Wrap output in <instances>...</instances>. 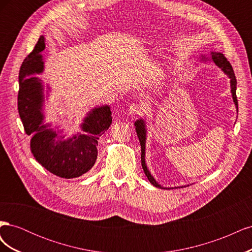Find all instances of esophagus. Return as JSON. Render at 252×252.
<instances>
[{
    "label": "esophagus",
    "mask_w": 252,
    "mask_h": 252,
    "mask_svg": "<svg viewBox=\"0 0 252 252\" xmlns=\"http://www.w3.org/2000/svg\"><path fill=\"white\" fill-rule=\"evenodd\" d=\"M144 112V107L140 104H131L128 108V113L130 116H135V114H142Z\"/></svg>",
    "instance_id": "34e87169"
}]
</instances>
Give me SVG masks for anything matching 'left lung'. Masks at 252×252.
Masks as SVG:
<instances>
[{
	"label": "left lung",
	"mask_w": 252,
	"mask_h": 252,
	"mask_svg": "<svg viewBox=\"0 0 252 252\" xmlns=\"http://www.w3.org/2000/svg\"><path fill=\"white\" fill-rule=\"evenodd\" d=\"M211 60L212 62L215 63L219 68H220L224 71V73L227 75L228 78L230 79V88H231V94H232V98H233V102L235 104V107H236V111H238V98H236V79H235V75L232 69V66L230 65L229 61H227V59L225 58V56L223 53L220 52H216V51H211ZM207 58H205V56H202V60H205ZM135 126V131L136 134H138V138L141 144V162H142V167H143V170L146 174L147 179L149 180V182L151 183L152 185L158 187V188H163V189H170V188H166L163 187L158 184V183L155 180V178L152 177L150 171L147 168V165H146V161H145V147H146V123H145V121L143 119H140L138 121H135L134 123ZM173 188H180V187H173Z\"/></svg>",
	"instance_id": "8db88e82"
}]
</instances>
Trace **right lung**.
I'll return each mask as SVG.
<instances>
[{
    "instance_id": "obj_1",
    "label": "right lung",
    "mask_w": 252,
    "mask_h": 252,
    "mask_svg": "<svg viewBox=\"0 0 252 252\" xmlns=\"http://www.w3.org/2000/svg\"><path fill=\"white\" fill-rule=\"evenodd\" d=\"M45 37L40 36L34 49L23 62L19 74L18 109L25 132L32 135L30 150L45 169L64 179L81 177L93 168L97 158V140L109 128L112 117L108 105L94 108L81 124L83 132L65 139L63 130L44 123V86L32 74L44 70L42 51ZM49 90V87H48Z\"/></svg>"
}]
</instances>
